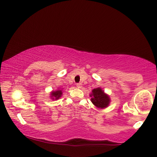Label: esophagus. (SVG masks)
Listing matches in <instances>:
<instances>
[{
    "mask_svg": "<svg viewBox=\"0 0 157 157\" xmlns=\"http://www.w3.org/2000/svg\"><path fill=\"white\" fill-rule=\"evenodd\" d=\"M76 87L78 88H81V87H82V84H81V83H77L76 84Z\"/></svg>",
    "mask_w": 157,
    "mask_h": 157,
    "instance_id": "34e87169",
    "label": "esophagus"
}]
</instances>
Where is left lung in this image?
Instances as JSON below:
<instances>
[{
	"label": "left lung",
	"mask_w": 157,
	"mask_h": 157,
	"mask_svg": "<svg viewBox=\"0 0 157 157\" xmlns=\"http://www.w3.org/2000/svg\"><path fill=\"white\" fill-rule=\"evenodd\" d=\"M89 95L91 98L90 101H91L92 103L98 108L104 109L110 105V95L105 94L101 87L94 88V90H92L91 94Z\"/></svg>",
	"instance_id": "1"
}]
</instances>
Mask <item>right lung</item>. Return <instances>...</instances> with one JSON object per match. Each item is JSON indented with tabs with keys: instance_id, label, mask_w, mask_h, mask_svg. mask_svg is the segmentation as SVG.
Returning a JSON list of instances; mask_svg holds the SVG:
<instances>
[{
	"instance_id": "obj_1",
	"label": "right lung",
	"mask_w": 157,
	"mask_h": 157,
	"mask_svg": "<svg viewBox=\"0 0 157 157\" xmlns=\"http://www.w3.org/2000/svg\"><path fill=\"white\" fill-rule=\"evenodd\" d=\"M63 92H62V88L60 89V88H58L57 90H52L50 93V98L52 100H54V101H56V100L59 99L62 96Z\"/></svg>"
}]
</instances>
